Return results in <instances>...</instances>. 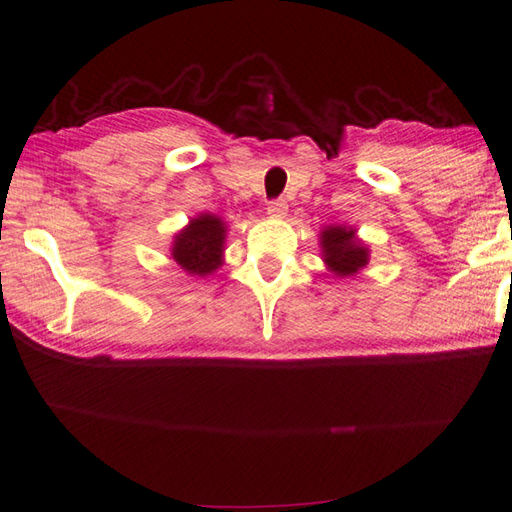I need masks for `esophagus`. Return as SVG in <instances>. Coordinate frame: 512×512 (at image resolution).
Returning a JSON list of instances; mask_svg holds the SVG:
<instances>
[{
	"mask_svg": "<svg viewBox=\"0 0 512 512\" xmlns=\"http://www.w3.org/2000/svg\"><path fill=\"white\" fill-rule=\"evenodd\" d=\"M285 213H288V205H285L283 200H275V202H270L268 205V216L270 218H285Z\"/></svg>",
	"mask_w": 512,
	"mask_h": 512,
	"instance_id": "1",
	"label": "esophagus"
}]
</instances>
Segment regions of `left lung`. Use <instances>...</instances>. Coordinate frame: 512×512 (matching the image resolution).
Returning <instances> with one entry per match:
<instances>
[{
    "mask_svg": "<svg viewBox=\"0 0 512 512\" xmlns=\"http://www.w3.org/2000/svg\"><path fill=\"white\" fill-rule=\"evenodd\" d=\"M318 244L325 268L340 279L355 277L371 259V248L360 240L358 229L344 224H329L320 229Z\"/></svg>",
    "mask_w": 512,
    "mask_h": 512,
    "instance_id": "left-lung-1",
    "label": "left lung"
}]
</instances>
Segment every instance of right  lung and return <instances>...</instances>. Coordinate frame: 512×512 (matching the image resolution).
I'll list each match as a JSON object with an SVG mask.
<instances>
[{"mask_svg": "<svg viewBox=\"0 0 512 512\" xmlns=\"http://www.w3.org/2000/svg\"><path fill=\"white\" fill-rule=\"evenodd\" d=\"M227 222L216 213H198L174 235L170 259L189 277L213 275L224 264Z\"/></svg>", "mask_w": 512, "mask_h": 512, "instance_id": "1", "label": "right lung"}]
</instances>
